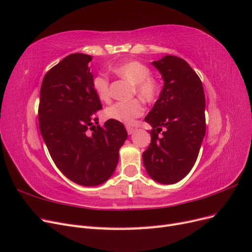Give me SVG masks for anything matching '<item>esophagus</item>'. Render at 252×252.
Segmentation results:
<instances>
[{
    "mask_svg": "<svg viewBox=\"0 0 252 252\" xmlns=\"http://www.w3.org/2000/svg\"><path fill=\"white\" fill-rule=\"evenodd\" d=\"M126 130H127L128 134H132L135 131V129L133 127H130V126H126Z\"/></svg>",
    "mask_w": 252,
    "mask_h": 252,
    "instance_id": "obj_1",
    "label": "esophagus"
}]
</instances>
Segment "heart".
<instances>
[{
	"mask_svg": "<svg viewBox=\"0 0 252 252\" xmlns=\"http://www.w3.org/2000/svg\"><path fill=\"white\" fill-rule=\"evenodd\" d=\"M112 71L121 79L132 84V94H136L144 102H155L159 94V83L151 77V69L139 61L116 65ZM94 90L96 96L102 102L109 103L111 100L110 81L105 74H97L93 82ZM144 106L139 98L127 102H117L106 108L105 116L110 120H116L125 124H131L134 119L142 116Z\"/></svg>",
	"mask_w": 252,
	"mask_h": 252,
	"instance_id": "1",
	"label": "heart"
}]
</instances>
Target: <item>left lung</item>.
Listing matches in <instances>:
<instances>
[{
    "instance_id": "obj_1",
    "label": "left lung",
    "mask_w": 252,
    "mask_h": 252,
    "mask_svg": "<svg viewBox=\"0 0 252 252\" xmlns=\"http://www.w3.org/2000/svg\"><path fill=\"white\" fill-rule=\"evenodd\" d=\"M152 65L161 72L164 87L145 118L152 129L143 163L151 179L174 184L186 177L199 156L206 132L204 89L185 60L166 56Z\"/></svg>"
}]
</instances>
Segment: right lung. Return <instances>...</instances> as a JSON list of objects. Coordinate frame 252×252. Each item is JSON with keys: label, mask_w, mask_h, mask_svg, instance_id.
<instances>
[{"label": "right lung", "mask_w": 252, "mask_h": 252, "mask_svg": "<svg viewBox=\"0 0 252 252\" xmlns=\"http://www.w3.org/2000/svg\"><path fill=\"white\" fill-rule=\"evenodd\" d=\"M93 57L72 53L47 71L42 82L39 125L52 161L70 181L96 186L116 169L119 150L127 139L116 120L97 124L102 104L88 68Z\"/></svg>", "instance_id": "1"}]
</instances>
